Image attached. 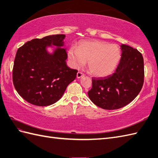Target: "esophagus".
Here are the masks:
<instances>
[{"instance_id":"obj_1","label":"esophagus","mask_w":158,"mask_h":158,"mask_svg":"<svg viewBox=\"0 0 158 158\" xmlns=\"http://www.w3.org/2000/svg\"><path fill=\"white\" fill-rule=\"evenodd\" d=\"M84 76V74H82V72H78V73H77V78H82V77H83Z\"/></svg>"}]
</instances>
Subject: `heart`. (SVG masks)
I'll return each instance as SVG.
<instances>
[{"mask_svg":"<svg viewBox=\"0 0 158 158\" xmlns=\"http://www.w3.org/2000/svg\"><path fill=\"white\" fill-rule=\"evenodd\" d=\"M68 57L72 66L78 68L88 61L92 75L105 77L110 75L121 59V51L115 44L98 40L80 41L77 49H68Z\"/></svg>","mask_w":158,"mask_h":158,"instance_id":"b5f03b06","label":"heart"}]
</instances>
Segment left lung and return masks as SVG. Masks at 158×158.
Returning a JSON list of instances; mask_svg holds the SVG:
<instances>
[{"instance_id":"left-lung-1","label":"left lung","mask_w":158,"mask_h":158,"mask_svg":"<svg viewBox=\"0 0 158 158\" xmlns=\"http://www.w3.org/2000/svg\"><path fill=\"white\" fill-rule=\"evenodd\" d=\"M121 58L116 71L105 78H92L88 97L106 110L122 108L135 99L144 80L143 57L136 49L122 44Z\"/></svg>"}]
</instances>
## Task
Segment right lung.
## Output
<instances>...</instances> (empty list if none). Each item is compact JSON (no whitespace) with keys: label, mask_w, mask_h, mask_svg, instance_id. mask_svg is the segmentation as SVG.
Returning a JSON list of instances; mask_svg holds the SVG:
<instances>
[{"label":"right lung","mask_w":158,"mask_h":158,"mask_svg":"<svg viewBox=\"0 0 158 158\" xmlns=\"http://www.w3.org/2000/svg\"><path fill=\"white\" fill-rule=\"evenodd\" d=\"M65 37L60 34L34 39L17 50L13 84L19 94L32 105L45 106L54 104L76 78L78 71L69 68L66 61Z\"/></svg>","instance_id":"1"}]
</instances>
